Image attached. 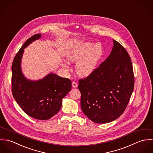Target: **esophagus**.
I'll return each mask as SVG.
<instances>
[{"label": "esophagus", "mask_w": 153, "mask_h": 153, "mask_svg": "<svg viewBox=\"0 0 153 153\" xmlns=\"http://www.w3.org/2000/svg\"><path fill=\"white\" fill-rule=\"evenodd\" d=\"M72 87L73 88H76L78 87V84H77L76 82L73 81V82H72Z\"/></svg>", "instance_id": "esophagus-1"}]
</instances>
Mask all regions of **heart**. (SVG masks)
I'll list each match as a JSON object with an SVG mask.
<instances>
[{
	"mask_svg": "<svg viewBox=\"0 0 153 153\" xmlns=\"http://www.w3.org/2000/svg\"><path fill=\"white\" fill-rule=\"evenodd\" d=\"M103 55L102 45L92 42H82L75 46L68 53L67 58L71 62L79 60L75 66L78 75L87 76L97 68Z\"/></svg>",
	"mask_w": 153,
	"mask_h": 153,
	"instance_id": "obj_1",
	"label": "heart"
}]
</instances>
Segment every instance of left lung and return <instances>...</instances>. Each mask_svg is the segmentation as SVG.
I'll return each mask as SVG.
<instances>
[{
  "label": "left lung",
  "instance_id": "8db88e82",
  "mask_svg": "<svg viewBox=\"0 0 153 153\" xmlns=\"http://www.w3.org/2000/svg\"><path fill=\"white\" fill-rule=\"evenodd\" d=\"M108 57L87 77L79 80L81 107L88 118L105 124L118 118L126 108L134 87L131 58L113 39Z\"/></svg>",
  "mask_w": 153,
  "mask_h": 153
}]
</instances>
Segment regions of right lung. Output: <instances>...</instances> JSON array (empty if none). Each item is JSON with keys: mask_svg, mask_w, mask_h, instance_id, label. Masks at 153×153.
I'll return each instance as SVG.
<instances>
[{"mask_svg": "<svg viewBox=\"0 0 153 153\" xmlns=\"http://www.w3.org/2000/svg\"><path fill=\"white\" fill-rule=\"evenodd\" d=\"M41 34L29 38L14 58L12 65V92L16 102L30 117L45 120L57 114L62 107V99L71 91V81L51 73L38 81L26 79L21 70L24 49Z\"/></svg>", "mask_w": 153, "mask_h": 153, "instance_id": "add662e5", "label": "right lung"}]
</instances>
